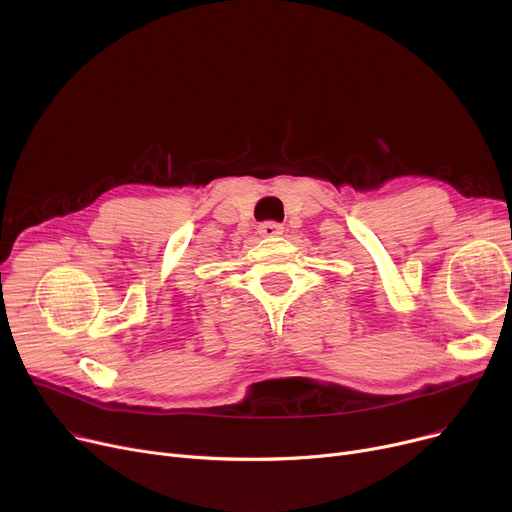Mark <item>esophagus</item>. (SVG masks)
Returning a JSON list of instances; mask_svg holds the SVG:
<instances>
[{
  "mask_svg": "<svg viewBox=\"0 0 512 512\" xmlns=\"http://www.w3.org/2000/svg\"><path fill=\"white\" fill-rule=\"evenodd\" d=\"M257 232L263 238H276V236L284 234V228H282V224H276V222H263V224H259Z\"/></svg>",
  "mask_w": 512,
  "mask_h": 512,
  "instance_id": "1",
  "label": "esophagus"
}]
</instances>
